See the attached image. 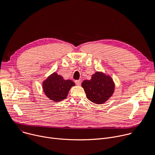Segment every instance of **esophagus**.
<instances>
[{
    "instance_id": "1",
    "label": "esophagus",
    "mask_w": 155,
    "mask_h": 155,
    "mask_svg": "<svg viewBox=\"0 0 155 155\" xmlns=\"http://www.w3.org/2000/svg\"><path fill=\"white\" fill-rule=\"evenodd\" d=\"M75 84L77 85H80L81 84V81L78 80H75Z\"/></svg>"
}]
</instances>
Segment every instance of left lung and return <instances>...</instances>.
Returning a JSON list of instances; mask_svg holds the SVG:
<instances>
[{"mask_svg": "<svg viewBox=\"0 0 155 155\" xmlns=\"http://www.w3.org/2000/svg\"><path fill=\"white\" fill-rule=\"evenodd\" d=\"M88 99L96 104H103L112 95L114 84L112 78L103 73L96 72L91 79L81 83Z\"/></svg>", "mask_w": 155, "mask_h": 155, "instance_id": "8db88e82", "label": "left lung"}]
</instances>
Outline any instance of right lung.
<instances>
[{
    "label": "right lung",
    "mask_w": 155,
    "mask_h": 155,
    "mask_svg": "<svg viewBox=\"0 0 155 155\" xmlns=\"http://www.w3.org/2000/svg\"><path fill=\"white\" fill-rule=\"evenodd\" d=\"M75 83L70 80H64L63 77L54 72L43 83L46 95L55 102L62 101L67 97L68 93Z\"/></svg>",
    "instance_id": "right-lung-1"
}]
</instances>
